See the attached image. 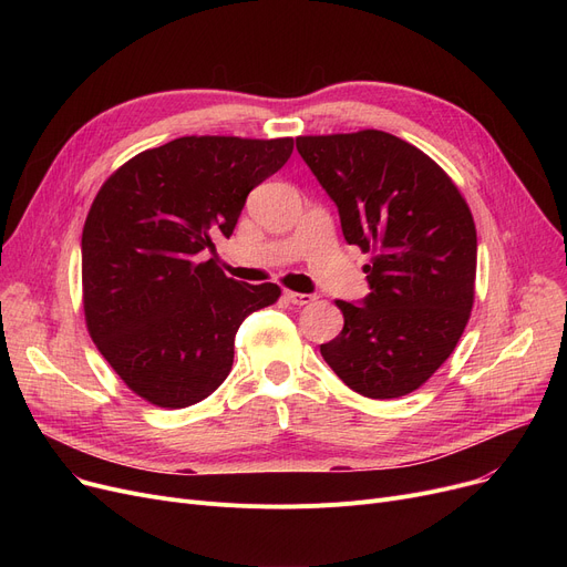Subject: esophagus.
<instances>
[{
	"label": "esophagus",
	"mask_w": 567,
	"mask_h": 567,
	"mask_svg": "<svg viewBox=\"0 0 567 567\" xmlns=\"http://www.w3.org/2000/svg\"><path fill=\"white\" fill-rule=\"evenodd\" d=\"M282 296H285V301L291 306H310L315 301L312 293H301V291H291V289H285Z\"/></svg>",
	"instance_id": "1"
}]
</instances>
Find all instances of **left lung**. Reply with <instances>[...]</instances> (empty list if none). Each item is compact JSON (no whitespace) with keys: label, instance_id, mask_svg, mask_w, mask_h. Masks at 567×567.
Instances as JSON below:
<instances>
[{"label":"left lung","instance_id":"obj_1","mask_svg":"<svg viewBox=\"0 0 567 567\" xmlns=\"http://www.w3.org/2000/svg\"><path fill=\"white\" fill-rule=\"evenodd\" d=\"M336 202L349 246L370 252V293L336 301L344 326L321 344L351 391L402 398L443 365L473 308L478 238L453 178L413 144L383 131L296 137Z\"/></svg>","mask_w":567,"mask_h":567}]
</instances>
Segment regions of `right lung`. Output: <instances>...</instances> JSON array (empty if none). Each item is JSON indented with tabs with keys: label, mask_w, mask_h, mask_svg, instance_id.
<instances>
[{
	"label": "right lung",
	"mask_w": 567,
	"mask_h": 567,
	"mask_svg": "<svg viewBox=\"0 0 567 567\" xmlns=\"http://www.w3.org/2000/svg\"><path fill=\"white\" fill-rule=\"evenodd\" d=\"M291 152V137L190 135L146 148L101 186L82 229L84 319L142 400L184 409L212 395L238 326L280 299L278 285L236 282L202 252L231 236L248 193Z\"/></svg>",
	"instance_id": "1"
}]
</instances>
